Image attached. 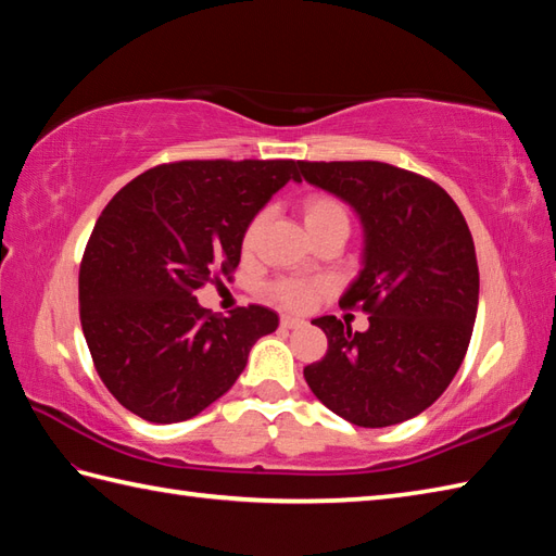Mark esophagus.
I'll return each instance as SVG.
<instances>
[{
	"mask_svg": "<svg viewBox=\"0 0 556 556\" xmlns=\"http://www.w3.org/2000/svg\"><path fill=\"white\" fill-rule=\"evenodd\" d=\"M279 325L285 327V329H299V327H303L305 325V320H301V317H291V315H285L279 320Z\"/></svg>",
	"mask_w": 556,
	"mask_h": 556,
	"instance_id": "esophagus-1",
	"label": "esophagus"
}]
</instances>
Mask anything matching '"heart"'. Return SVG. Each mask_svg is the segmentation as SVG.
I'll use <instances>...</instances> for the list:
<instances>
[{
    "instance_id": "1",
    "label": "heart",
    "mask_w": 556,
    "mask_h": 556,
    "mask_svg": "<svg viewBox=\"0 0 556 556\" xmlns=\"http://www.w3.org/2000/svg\"><path fill=\"white\" fill-rule=\"evenodd\" d=\"M301 215L305 227H308L311 236L315 239L317 233H323L329 227H349V210L341 203L339 198L329 195V193H311L303 198L301 203ZM265 212H257V215L251 217V222L245 224L243 229V239L241 248L243 253H253L260 239H263V229H265ZM327 291V285L320 279H277L269 285V296L277 303L285 305V308L291 311H303L308 308L311 301L320 296V293Z\"/></svg>"
}]
</instances>
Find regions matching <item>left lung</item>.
I'll return each mask as SVG.
<instances>
[{
	"instance_id": "1",
	"label": "left lung",
	"mask_w": 556,
	"mask_h": 556,
	"mask_svg": "<svg viewBox=\"0 0 556 556\" xmlns=\"http://www.w3.org/2000/svg\"><path fill=\"white\" fill-rule=\"evenodd\" d=\"M299 169L361 215L363 269L339 305L370 315L365 332L334 315L313 320L327 353L305 365V382L358 428L416 418L454 380L473 334L480 275L468 224L442 186L394 164L301 160Z\"/></svg>"
}]
</instances>
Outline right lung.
<instances>
[{"label": "right lung", "instance_id": "1", "mask_svg": "<svg viewBox=\"0 0 556 556\" xmlns=\"http://www.w3.org/2000/svg\"><path fill=\"white\" fill-rule=\"evenodd\" d=\"M293 160L157 164L116 193L78 271L80 327L112 396L138 418L179 422L229 392L279 320L265 305L217 317L195 291L236 269L245 224Z\"/></svg>", "mask_w": 556, "mask_h": 556}]
</instances>
